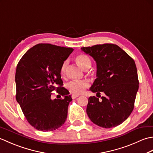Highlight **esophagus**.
Here are the masks:
<instances>
[{
  "mask_svg": "<svg viewBox=\"0 0 153 153\" xmlns=\"http://www.w3.org/2000/svg\"><path fill=\"white\" fill-rule=\"evenodd\" d=\"M79 97V95H71V98H72L73 99H76V98H77V97Z\"/></svg>",
  "mask_w": 153,
  "mask_h": 153,
  "instance_id": "1",
  "label": "esophagus"
}]
</instances>
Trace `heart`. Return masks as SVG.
Instances as JSON below:
<instances>
[{
    "instance_id": "b5f03b06",
    "label": "heart",
    "mask_w": 153,
    "mask_h": 153,
    "mask_svg": "<svg viewBox=\"0 0 153 153\" xmlns=\"http://www.w3.org/2000/svg\"><path fill=\"white\" fill-rule=\"evenodd\" d=\"M76 61L78 66L83 70L88 69L91 65V62L89 57L83 53H80L77 55L76 57ZM67 64V61H64L62 64L60 70L62 76H64L65 74H66ZM88 86L89 83L86 81L74 80L71 81L68 84V89L70 91V92L73 93L74 95H80L84 92V91L88 87Z\"/></svg>"
}]
</instances>
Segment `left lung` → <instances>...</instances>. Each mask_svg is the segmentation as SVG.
Segmentation results:
<instances>
[{"label":"left lung","mask_w":153,"mask_h":153,"mask_svg":"<svg viewBox=\"0 0 153 153\" xmlns=\"http://www.w3.org/2000/svg\"><path fill=\"white\" fill-rule=\"evenodd\" d=\"M97 63V77L90 90L105 97L99 100L90 97L87 114L95 124L110 128L121 124L134 108L139 89L137 68L134 59L118 45L111 43L82 47Z\"/></svg>","instance_id":"8db88e82"}]
</instances>
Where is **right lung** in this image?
I'll return each instance as SVG.
<instances>
[{
	"label": "right lung",
	"mask_w": 153,
	"mask_h": 153,
	"mask_svg": "<svg viewBox=\"0 0 153 153\" xmlns=\"http://www.w3.org/2000/svg\"><path fill=\"white\" fill-rule=\"evenodd\" d=\"M72 48L39 43L29 49L16 67V98L30 124L37 130L53 131L66 120L72 100L61 79L60 67ZM54 90L64 97L51 99Z\"/></svg>",
	"instance_id": "obj_1"
}]
</instances>
